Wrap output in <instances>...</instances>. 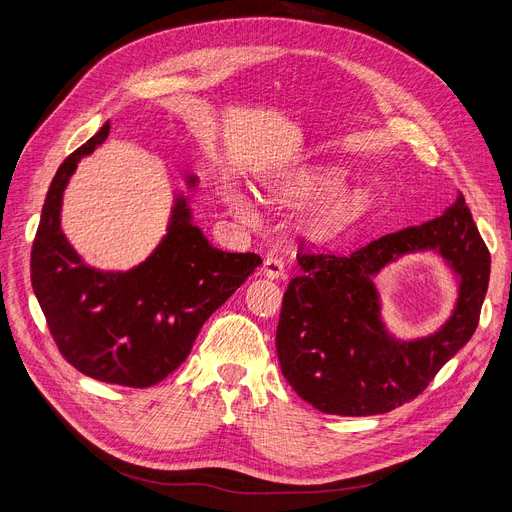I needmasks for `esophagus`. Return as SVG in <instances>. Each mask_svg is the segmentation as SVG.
<instances>
[{"instance_id":"obj_1","label":"esophagus","mask_w":512,"mask_h":512,"mask_svg":"<svg viewBox=\"0 0 512 512\" xmlns=\"http://www.w3.org/2000/svg\"><path fill=\"white\" fill-rule=\"evenodd\" d=\"M262 275L269 279H281L285 277V262L279 256H266L262 264Z\"/></svg>"}]
</instances>
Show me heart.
I'll use <instances>...</instances> for the list:
<instances>
[{
  "instance_id": "obj_1",
  "label": "heart",
  "mask_w": 512,
  "mask_h": 512,
  "mask_svg": "<svg viewBox=\"0 0 512 512\" xmlns=\"http://www.w3.org/2000/svg\"><path fill=\"white\" fill-rule=\"evenodd\" d=\"M337 181H339V175L333 173V170H308V173H300L291 179L287 187L294 193H314V191H327V189L335 187ZM225 202H227L229 210L239 218H246V221H250V218L254 216L250 200L233 185L225 187ZM364 208H367V196H364L362 191L344 193V196L335 198L325 208L316 212L314 225L323 231L335 229L339 225L348 223L350 218L358 216Z\"/></svg>"
}]
</instances>
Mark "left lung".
<instances>
[{
	"label": "left lung",
	"instance_id": "8db88e82",
	"mask_svg": "<svg viewBox=\"0 0 512 512\" xmlns=\"http://www.w3.org/2000/svg\"><path fill=\"white\" fill-rule=\"evenodd\" d=\"M435 249L461 279L459 302L437 334L398 343L380 323L372 277L410 251ZM283 296L277 325L281 373L294 392L327 415H383L415 400L477 329L490 283V252L462 193L419 227L383 235L348 254L310 252Z\"/></svg>",
	"mask_w": 512,
	"mask_h": 512
}]
</instances>
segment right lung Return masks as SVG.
I'll list each match as a JSON object with an SVG mask.
<instances>
[{
	"mask_svg": "<svg viewBox=\"0 0 512 512\" xmlns=\"http://www.w3.org/2000/svg\"><path fill=\"white\" fill-rule=\"evenodd\" d=\"M110 133L106 123L58 168L45 196L31 252V281L47 327L68 364L125 387H150L179 369L208 316L262 264L258 254L212 248L179 196L168 233L127 273L89 269L60 229L62 193ZM198 183L187 177V185Z\"/></svg>",
	"mask_w": 512,
	"mask_h": 512,
	"instance_id": "right-lung-1",
	"label": "right lung"
}]
</instances>
